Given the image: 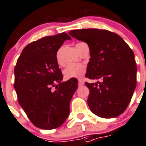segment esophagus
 Instances as JSON below:
<instances>
[{
    "label": "esophagus",
    "mask_w": 146,
    "mask_h": 146,
    "mask_svg": "<svg viewBox=\"0 0 146 146\" xmlns=\"http://www.w3.org/2000/svg\"><path fill=\"white\" fill-rule=\"evenodd\" d=\"M84 84V81L82 79H79L78 80V85L79 86H83Z\"/></svg>",
    "instance_id": "1"
}]
</instances>
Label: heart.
Segmentation results:
<instances>
[{
  "label": "heart",
  "instance_id": "b5f03b06",
  "mask_svg": "<svg viewBox=\"0 0 146 146\" xmlns=\"http://www.w3.org/2000/svg\"><path fill=\"white\" fill-rule=\"evenodd\" d=\"M84 42H80L76 44V47L84 44ZM60 51L61 49H60L56 54L57 61L58 63H60ZM86 71V68L84 65L79 63H70L67 65L65 69L64 70V76L66 78H81L84 74Z\"/></svg>",
  "mask_w": 146,
  "mask_h": 146
}]
</instances>
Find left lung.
Wrapping results in <instances>:
<instances>
[{"instance_id": "8db88e82", "label": "left lung", "mask_w": 146, "mask_h": 146, "mask_svg": "<svg viewBox=\"0 0 146 146\" xmlns=\"http://www.w3.org/2000/svg\"><path fill=\"white\" fill-rule=\"evenodd\" d=\"M69 35L86 42L90 50L86 77L102 82L85 84L89 89L90 110L102 118L125 111L136 88L137 67L133 50L121 36L107 30H72Z\"/></svg>"}]
</instances>
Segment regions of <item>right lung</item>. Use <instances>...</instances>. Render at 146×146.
<instances>
[{
    "mask_svg": "<svg viewBox=\"0 0 146 146\" xmlns=\"http://www.w3.org/2000/svg\"><path fill=\"white\" fill-rule=\"evenodd\" d=\"M68 39L71 37L62 32L30 43L14 68L18 102L34 125L43 130L57 128L65 122L78 88L77 79L62 81L63 76L56 58L60 47Z\"/></svg>",
    "mask_w": 146,
    "mask_h": 146,
    "instance_id": "right-lung-1",
    "label": "right lung"
}]
</instances>
